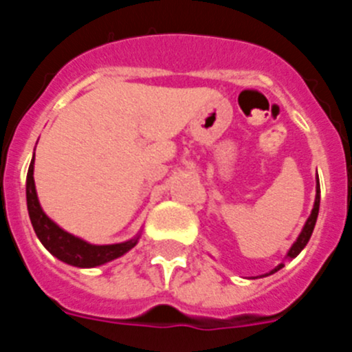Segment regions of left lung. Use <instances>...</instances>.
Segmentation results:
<instances>
[{
  "label": "left lung",
  "mask_w": 352,
  "mask_h": 352,
  "mask_svg": "<svg viewBox=\"0 0 352 352\" xmlns=\"http://www.w3.org/2000/svg\"><path fill=\"white\" fill-rule=\"evenodd\" d=\"M319 203H321V190H319V179H317V194H316V203H314V210H312V213H310V217H309V220H307V223H305L301 234L298 236V239H296V241H294V245H292V247H291V250H289L287 257H291V259H292V257H296L298 254H300V252L303 250L305 245L309 243L310 236H312L314 227H316L317 214H319ZM282 266H284V263L278 264V266H276L275 270H272V272H270V275H272V273H275V272H278V270H280Z\"/></svg>",
  "instance_id": "1"
}]
</instances>
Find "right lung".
<instances>
[{
	"mask_svg": "<svg viewBox=\"0 0 352 352\" xmlns=\"http://www.w3.org/2000/svg\"><path fill=\"white\" fill-rule=\"evenodd\" d=\"M26 201L30 220L43 247L47 248L52 256H56L63 263L72 264V266H77V268H95V266H100V264H105L109 261L123 256V254H126L130 248H133L135 243H138V238H133L130 241H125V243L91 245L82 241L80 238L72 236L70 232L63 231L61 227L56 226L40 208L35 190V179H33V160H31L30 169H28Z\"/></svg>",
	"mask_w": 352,
	"mask_h": 352,
	"instance_id": "1",
	"label": "right lung"
}]
</instances>
